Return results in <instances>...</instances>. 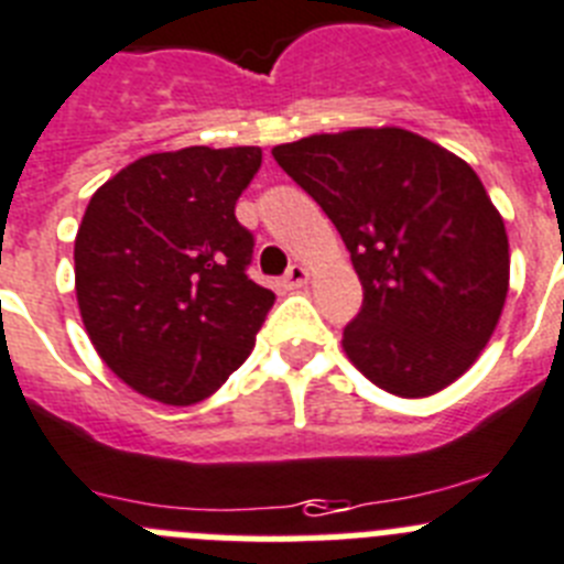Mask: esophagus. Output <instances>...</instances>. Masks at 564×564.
Instances as JSON below:
<instances>
[{
    "label": "esophagus",
    "mask_w": 564,
    "mask_h": 564,
    "mask_svg": "<svg viewBox=\"0 0 564 564\" xmlns=\"http://www.w3.org/2000/svg\"><path fill=\"white\" fill-rule=\"evenodd\" d=\"M310 281V272H306L304 267H290L286 269V274H283V286H286V290H297V286H304V283Z\"/></svg>",
    "instance_id": "1"
}]
</instances>
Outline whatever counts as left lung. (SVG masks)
<instances>
[{"mask_svg":"<svg viewBox=\"0 0 564 564\" xmlns=\"http://www.w3.org/2000/svg\"><path fill=\"white\" fill-rule=\"evenodd\" d=\"M318 203L364 286L344 329L349 361L401 399L470 370L508 297L505 220L462 158L404 129H352L274 145Z\"/></svg>","mask_w":564,"mask_h":564,"instance_id":"1","label":"left lung"}]
</instances>
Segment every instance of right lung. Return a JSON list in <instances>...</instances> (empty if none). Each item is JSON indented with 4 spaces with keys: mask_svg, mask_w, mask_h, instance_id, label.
<instances>
[{
    "mask_svg": "<svg viewBox=\"0 0 564 564\" xmlns=\"http://www.w3.org/2000/svg\"><path fill=\"white\" fill-rule=\"evenodd\" d=\"M260 149L163 151L113 174L74 243L77 301L99 358L163 404L203 401L249 358L274 292L246 274L235 203Z\"/></svg>",
    "mask_w": 564,
    "mask_h": 564,
    "instance_id": "right-lung-1",
    "label": "right lung"
}]
</instances>
